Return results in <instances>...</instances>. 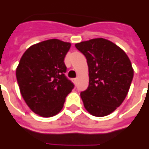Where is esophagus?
Returning <instances> with one entry per match:
<instances>
[{"mask_svg": "<svg viewBox=\"0 0 149 149\" xmlns=\"http://www.w3.org/2000/svg\"><path fill=\"white\" fill-rule=\"evenodd\" d=\"M77 81H78V79H77V78H75V79H73V82L74 84H76V83H77Z\"/></svg>", "mask_w": 149, "mask_h": 149, "instance_id": "obj_1", "label": "esophagus"}]
</instances>
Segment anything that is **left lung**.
I'll list each match as a JSON object with an SVG mask.
<instances>
[{
	"label": "left lung",
	"instance_id": "obj_1",
	"mask_svg": "<svg viewBox=\"0 0 149 149\" xmlns=\"http://www.w3.org/2000/svg\"><path fill=\"white\" fill-rule=\"evenodd\" d=\"M85 55L89 86L81 92L84 107L95 117H104L123 102L133 78L130 58L123 50L102 38L76 43Z\"/></svg>",
	"mask_w": 149,
	"mask_h": 149
}]
</instances>
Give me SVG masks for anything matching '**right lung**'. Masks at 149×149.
<instances>
[{"instance_id":"obj_1","label":"right lung","mask_w":149,"mask_h":149,"mask_svg":"<svg viewBox=\"0 0 149 149\" xmlns=\"http://www.w3.org/2000/svg\"><path fill=\"white\" fill-rule=\"evenodd\" d=\"M70 47V43L59 40H45L30 47L19 60L16 75L21 95L41 117L57 114L74 87L65 75L64 58Z\"/></svg>"}]
</instances>
